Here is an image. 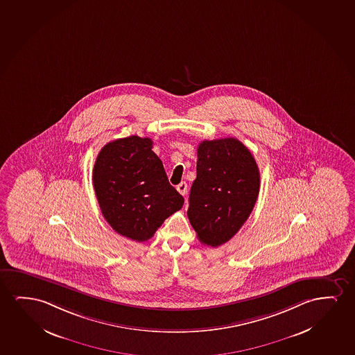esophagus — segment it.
I'll use <instances>...</instances> for the list:
<instances>
[{
    "mask_svg": "<svg viewBox=\"0 0 355 355\" xmlns=\"http://www.w3.org/2000/svg\"><path fill=\"white\" fill-rule=\"evenodd\" d=\"M176 189H178V191H179L182 196H186V193H187V184H186L185 181H182L181 184H179Z\"/></svg>",
    "mask_w": 355,
    "mask_h": 355,
    "instance_id": "esophagus-1",
    "label": "esophagus"
}]
</instances>
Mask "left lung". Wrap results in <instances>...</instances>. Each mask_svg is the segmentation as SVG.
<instances>
[{
    "label": "left lung",
    "mask_w": 355,
    "mask_h": 355,
    "mask_svg": "<svg viewBox=\"0 0 355 355\" xmlns=\"http://www.w3.org/2000/svg\"><path fill=\"white\" fill-rule=\"evenodd\" d=\"M197 157L187 216L198 240L218 247L237 234L254 208L259 169L250 150L234 137L202 141Z\"/></svg>",
    "instance_id": "left-lung-1"
}]
</instances>
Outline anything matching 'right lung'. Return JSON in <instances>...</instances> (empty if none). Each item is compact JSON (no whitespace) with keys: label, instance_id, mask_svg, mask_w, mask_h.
<instances>
[{"label":"right lung","instance_id":"1","mask_svg":"<svg viewBox=\"0 0 355 355\" xmlns=\"http://www.w3.org/2000/svg\"><path fill=\"white\" fill-rule=\"evenodd\" d=\"M148 137L108 142L96 158L92 182L101 211L119 235L144 242L166 218L180 210L184 197L170 185Z\"/></svg>","mask_w":355,"mask_h":355}]
</instances>
